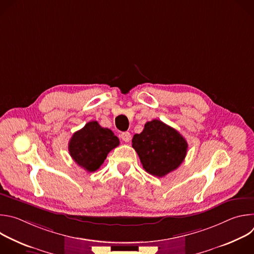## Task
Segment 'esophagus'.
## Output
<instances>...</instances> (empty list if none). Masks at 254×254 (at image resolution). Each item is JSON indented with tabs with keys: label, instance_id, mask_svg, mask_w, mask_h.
<instances>
[{
	"label": "esophagus",
	"instance_id": "1",
	"mask_svg": "<svg viewBox=\"0 0 254 254\" xmlns=\"http://www.w3.org/2000/svg\"><path fill=\"white\" fill-rule=\"evenodd\" d=\"M121 137L123 138V140H124V141L128 142V141L130 140V138H131V135H130V133H129L128 131H125V132H122Z\"/></svg>",
	"mask_w": 254,
	"mask_h": 254
}]
</instances>
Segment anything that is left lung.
<instances>
[{
    "mask_svg": "<svg viewBox=\"0 0 254 254\" xmlns=\"http://www.w3.org/2000/svg\"><path fill=\"white\" fill-rule=\"evenodd\" d=\"M131 142L143 169L156 177H164L176 170L187 155V140L158 120L144 125L143 130L135 133Z\"/></svg>",
    "mask_w": 254,
    "mask_h": 254,
    "instance_id": "left-lung-1",
    "label": "left lung"
}]
</instances>
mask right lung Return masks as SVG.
I'll return each mask as SVG.
<instances>
[{
  "label": "right lung",
  "instance_id": "add662e5",
  "mask_svg": "<svg viewBox=\"0 0 254 254\" xmlns=\"http://www.w3.org/2000/svg\"><path fill=\"white\" fill-rule=\"evenodd\" d=\"M119 144V137L110 128L101 127L93 121L73 133L68 143V151L78 166L91 173L99 169L107 154Z\"/></svg>",
  "mask_w": 254,
  "mask_h": 254
}]
</instances>
